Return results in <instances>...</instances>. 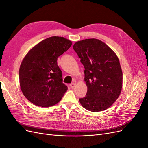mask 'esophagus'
Segmentation results:
<instances>
[{"label":"esophagus","instance_id":"esophagus-1","mask_svg":"<svg viewBox=\"0 0 148 148\" xmlns=\"http://www.w3.org/2000/svg\"><path fill=\"white\" fill-rule=\"evenodd\" d=\"M70 85V87H71V88H74V87L75 86L76 84H75V83H71Z\"/></svg>","mask_w":148,"mask_h":148}]
</instances>
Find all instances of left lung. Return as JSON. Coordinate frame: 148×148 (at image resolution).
Masks as SVG:
<instances>
[{
    "instance_id": "1",
    "label": "left lung",
    "mask_w": 148,
    "mask_h": 148,
    "mask_svg": "<svg viewBox=\"0 0 148 148\" xmlns=\"http://www.w3.org/2000/svg\"><path fill=\"white\" fill-rule=\"evenodd\" d=\"M84 67L86 96L79 99L89 111L99 112L112 105L120 95L123 74L117 55L104 42L86 39L73 47Z\"/></svg>"
}]
</instances>
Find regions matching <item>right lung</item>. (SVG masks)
Here are the masks:
<instances>
[{
  "label": "right lung",
  "mask_w": 148,
  "mask_h": 148,
  "mask_svg": "<svg viewBox=\"0 0 148 148\" xmlns=\"http://www.w3.org/2000/svg\"><path fill=\"white\" fill-rule=\"evenodd\" d=\"M71 44L63 37H50L33 47L25 57L19 70L20 85L23 95L33 104L52 106L63 97L68 88L62 83L57 58Z\"/></svg>",
  "instance_id": "1"
}]
</instances>
